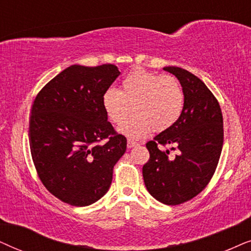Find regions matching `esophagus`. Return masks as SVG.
Returning <instances> with one entry per match:
<instances>
[{
    "mask_svg": "<svg viewBox=\"0 0 251 251\" xmlns=\"http://www.w3.org/2000/svg\"><path fill=\"white\" fill-rule=\"evenodd\" d=\"M138 145H139L138 142H134V141H132V140H127V148H128V149L133 148V147H136V146H138Z\"/></svg>",
    "mask_w": 251,
    "mask_h": 251,
    "instance_id": "1",
    "label": "esophagus"
}]
</instances>
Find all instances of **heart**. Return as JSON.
I'll return each mask as SVG.
<instances>
[{"label":"heart","instance_id":"1","mask_svg":"<svg viewBox=\"0 0 251 251\" xmlns=\"http://www.w3.org/2000/svg\"><path fill=\"white\" fill-rule=\"evenodd\" d=\"M185 105V93L175 75H159L135 69L122 80L120 89H105L102 95V108L106 118L119 125L122 134L140 140L150 132H163L172 127L181 116Z\"/></svg>","mask_w":251,"mask_h":251}]
</instances>
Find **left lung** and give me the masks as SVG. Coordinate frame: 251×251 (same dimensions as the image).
I'll use <instances>...</instances> for the list:
<instances>
[{"mask_svg": "<svg viewBox=\"0 0 251 251\" xmlns=\"http://www.w3.org/2000/svg\"><path fill=\"white\" fill-rule=\"evenodd\" d=\"M164 70L181 83L185 105L172 127L147 142L150 158L143 165L142 175L152 198L178 205L201 193L216 171L224 142L223 113L201 79L176 66ZM168 144L178 150L176 156L159 148Z\"/></svg>", "mask_w": 251, "mask_h": 251, "instance_id": "1", "label": "left lung"}]
</instances>
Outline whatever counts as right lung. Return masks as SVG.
<instances>
[{
    "instance_id": "obj_1",
    "label": "right lung",
    "mask_w": 251,
    "mask_h": 251,
    "mask_svg": "<svg viewBox=\"0 0 251 251\" xmlns=\"http://www.w3.org/2000/svg\"><path fill=\"white\" fill-rule=\"evenodd\" d=\"M119 75L113 64L71 65L36 95L28 131L33 163L62 202L91 205L110 188L127 141L108 122L102 95Z\"/></svg>"
}]
</instances>
